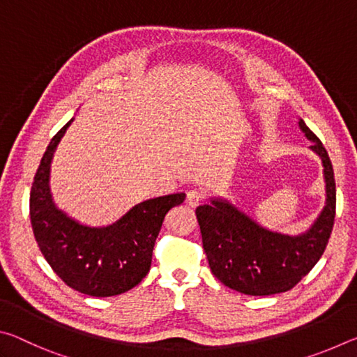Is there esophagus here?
Segmentation results:
<instances>
[{
  "instance_id": "1",
  "label": "esophagus",
  "mask_w": 357,
  "mask_h": 357,
  "mask_svg": "<svg viewBox=\"0 0 357 357\" xmlns=\"http://www.w3.org/2000/svg\"><path fill=\"white\" fill-rule=\"evenodd\" d=\"M203 202V195L200 192H197V190H192V192H189L187 193V198H185V204L189 208H197L198 204H200Z\"/></svg>"
}]
</instances>
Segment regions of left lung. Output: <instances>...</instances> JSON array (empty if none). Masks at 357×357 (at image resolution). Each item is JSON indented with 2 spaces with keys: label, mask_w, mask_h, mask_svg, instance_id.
<instances>
[{
  "label": "left lung",
  "mask_w": 357,
  "mask_h": 357,
  "mask_svg": "<svg viewBox=\"0 0 357 357\" xmlns=\"http://www.w3.org/2000/svg\"><path fill=\"white\" fill-rule=\"evenodd\" d=\"M299 129L323 165L326 200L321 213L299 234L269 229L223 197L197 208L209 268L223 285L250 296L291 289L310 273L328 245L335 217V179L328 151L304 119Z\"/></svg>",
  "instance_id": "obj_1"
}]
</instances>
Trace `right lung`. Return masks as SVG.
Returning <instances> with one entry per match:
<instances>
[{"label":"right lung","instance_id":"add662e5","mask_svg":"<svg viewBox=\"0 0 357 357\" xmlns=\"http://www.w3.org/2000/svg\"><path fill=\"white\" fill-rule=\"evenodd\" d=\"M72 118L52 138L29 197L33 233L42 255L66 285L96 298L137 287L151 268L157 234L168 211L183 204L185 193L137 203L118 220L91 227L58 208L50 189L52 160Z\"/></svg>","mask_w":357,"mask_h":357}]
</instances>
